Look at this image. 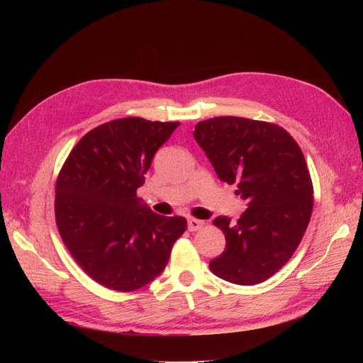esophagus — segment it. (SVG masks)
<instances>
[{"label":"esophagus","instance_id":"34e87169","mask_svg":"<svg viewBox=\"0 0 363 363\" xmlns=\"http://www.w3.org/2000/svg\"><path fill=\"white\" fill-rule=\"evenodd\" d=\"M203 227H204V221H200V219H195V218L188 219L189 232H196V230H201Z\"/></svg>","mask_w":363,"mask_h":363}]
</instances>
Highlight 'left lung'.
Here are the masks:
<instances>
[{"label":"left lung","instance_id":"8db88e82","mask_svg":"<svg viewBox=\"0 0 363 363\" xmlns=\"http://www.w3.org/2000/svg\"><path fill=\"white\" fill-rule=\"evenodd\" d=\"M194 138L218 177L248 201L238 223L213 219L225 250L208 267L235 284L265 281L286 265L311 221L313 184L303 151L283 127L239 116L201 121Z\"/></svg>","mask_w":363,"mask_h":363}]
</instances>
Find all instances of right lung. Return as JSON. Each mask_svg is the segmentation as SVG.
I'll list each match as a JSON object with an SVG mask.
<instances>
[{
    "instance_id": "1",
    "label": "right lung",
    "mask_w": 363,
    "mask_h": 363,
    "mask_svg": "<svg viewBox=\"0 0 363 363\" xmlns=\"http://www.w3.org/2000/svg\"><path fill=\"white\" fill-rule=\"evenodd\" d=\"M179 125L139 116L108 121L77 142L57 175L60 238L77 265L104 288H144L160 276L188 227L183 216H160L136 196L156 151Z\"/></svg>"
}]
</instances>
